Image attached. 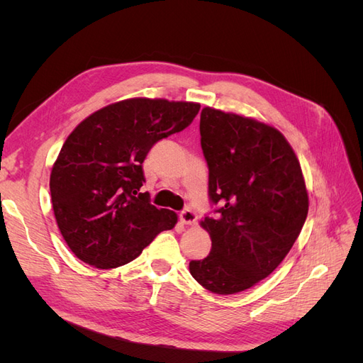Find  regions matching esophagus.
Masks as SVG:
<instances>
[{
	"mask_svg": "<svg viewBox=\"0 0 363 363\" xmlns=\"http://www.w3.org/2000/svg\"><path fill=\"white\" fill-rule=\"evenodd\" d=\"M180 221L186 225H192L196 221V215L191 211V208H184V211L180 213Z\"/></svg>",
	"mask_w": 363,
	"mask_h": 363,
	"instance_id": "1",
	"label": "esophagus"
}]
</instances>
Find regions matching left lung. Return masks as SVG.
Listing matches in <instances>:
<instances>
[{
  "label": "left lung",
  "instance_id": "1",
  "mask_svg": "<svg viewBox=\"0 0 363 363\" xmlns=\"http://www.w3.org/2000/svg\"><path fill=\"white\" fill-rule=\"evenodd\" d=\"M200 135L208 195L219 207L200 223L212 250L189 271L207 291L232 295L268 277L286 257L309 212V194L298 157L276 127L204 107Z\"/></svg>",
  "mask_w": 363,
  "mask_h": 363
}]
</instances>
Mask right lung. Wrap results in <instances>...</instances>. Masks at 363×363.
<instances>
[{
  "mask_svg": "<svg viewBox=\"0 0 363 363\" xmlns=\"http://www.w3.org/2000/svg\"><path fill=\"white\" fill-rule=\"evenodd\" d=\"M199 103L128 98L91 113L65 140L50 175L60 233L84 263L111 269L136 259L177 213L138 192L142 162L157 140L188 127Z\"/></svg>",
  "mask_w": 363,
  "mask_h": 363,
  "instance_id": "obj_1",
  "label": "right lung"
}]
</instances>
